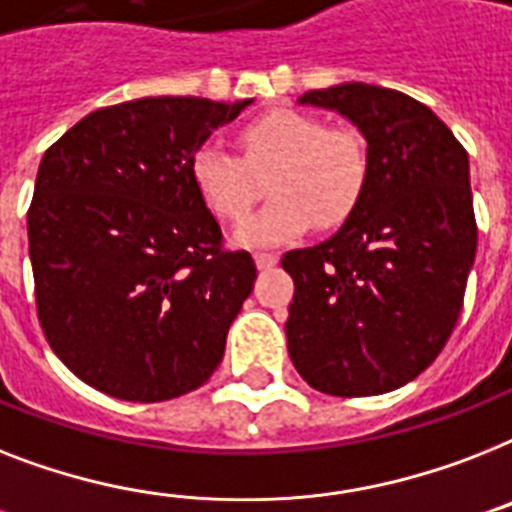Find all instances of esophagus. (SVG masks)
<instances>
[{"label":"esophagus","instance_id":"obj_1","mask_svg":"<svg viewBox=\"0 0 512 512\" xmlns=\"http://www.w3.org/2000/svg\"><path fill=\"white\" fill-rule=\"evenodd\" d=\"M255 263L260 270H268L278 263V255H273V252H257Z\"/></svg>","mask_w":512,"mask_h":512}]
</instances>
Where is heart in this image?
<instances>
[{
    "label": "heart",
    "instance_id": "heart-1",
    "mask_svg": "<svg viewBox=\"0 0 512 512\" xmlns=\"http://www.w3.org/2000/svg\"><path fill=\"white\" fill-rule=\"evenodd\" d=\"M242 157L218 144H202L191 155L189 173L205 207L223 223H242L260 194L257 176L268 178V205L234 234L239 247L292 242L307 228L342 226L360 205L371 157L363 136L350 128H328L302 110H270L239 131Z\"/></svg>",
    "mask_w": 512,
    "mask_h": 512
}]
</instances>
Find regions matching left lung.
I'll return each instance as SVG.
<instances>
[{
    "label": "left lung",
    "mask_w": 512,
    "mask_h": 512,
    "mask_svg": "<svg viewBox=\"0 0 512 512\" xmlns=\"http://www.w3.org/2000/svg\"><path fill=\"white\" fill-rule=\"evenodd\" d=\"M363 134L371 176L331 239L286 252V342L307 384L334 397L400 389L442 352L476 257L468 152L418 99L371 83L307 91Z\"/></svg>",
    "instance_id": "8db88e82"
}]
</instances>
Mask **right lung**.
<instances>
[{"label":"right lung","mask_w":512,"mask_h":512,"mask_svg":"<svg viewBox=\"0 0 512 512\" xmlns=\"http://www.w3.org/2000/svg\"><path fill=\"white\" fill-rule=\"evenodd\" d=\"M255 99L144 97L78 120L44 152L28 210L36 310L81 381L128 402L194 392L226 352L257 278L189 162Z\"/></svg>","instance_id":"add662e5"}]
</instances>
